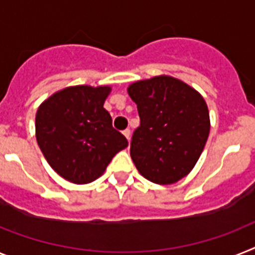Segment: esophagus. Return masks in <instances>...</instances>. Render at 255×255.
I'll return each instance as SVG.
<instances>
[{"label": "esophagus", "mask_w": 255, "mask_h": 255, "mask_svg": "<svg viewBox=\"0 0 255 255\" xmlns=\"http://www.w3.org/2000/svg\"><path fill=\"white\" fill-rule=\"evenodd\" d=\"M123 134L127 137V140L129 141V138H131V129L129 128H127V129H124L123 131Z\"/></svg>", "instance_id": "obj_1"}]
</instances>
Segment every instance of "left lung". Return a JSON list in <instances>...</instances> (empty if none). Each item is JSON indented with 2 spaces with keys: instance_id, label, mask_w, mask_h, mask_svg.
Instances as JSON below:
<instances>
[{
  "instance_id": "8db88e82",
  "label": "left lung",
  "mask_w": 255,
  "mask_h": 255,
  "mask_svg": "<svg viewBox=\"0 0 255 255\" xmlns=\"http://www.w3.org/2000/svg\"><path fill=\"white\" fill-rule=\"evenodd\" d=\"M127 91L140 117L129 150L134 166L151 183H176L193 170L209 137L204 97L167 75L136 81Z\"/></svg>"
}]
</instances>
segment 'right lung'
<instances>
[{
	"label": "right lung",
	"instance_id": "1",
	"mask_svg": "<svg viewBox=\"0 0 255 255\" xmlns=\"http://www.w3.org/2000/svg\"><path fill=\"white\" fill-rule=\"evenodd\" d=\"M111 88L75 85L55 92L36 113V140L50 167L66 180L88 184L128 146L104 108Z\"/></svg>",
	"mask_w": 255,
	"mask_h": 255
}]
</instances>
